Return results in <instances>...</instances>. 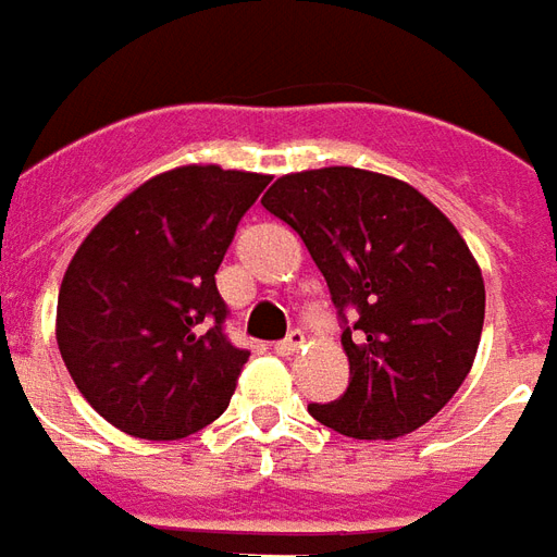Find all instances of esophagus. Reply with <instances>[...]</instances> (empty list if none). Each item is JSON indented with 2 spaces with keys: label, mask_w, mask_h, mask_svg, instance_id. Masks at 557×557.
<instances>
[{
  "label": "esophagus",
  "mask_w": 557,
  "mask_h": 557,
  "mask_svg": "<svg viewBox=\"0 0 557 557\" xmlns=\"http://www.w3.org/2000/svg\"><path fill=\"white\" fill-rule=\"evenodd\" d=\"M302 344H306V332L294 329V332H290L287 338L275 344V352H278V356H294V352L302 350Z\"/></svg>",
  "instance_id": "obj_1"
}]
</instances>
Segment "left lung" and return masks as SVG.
<instances>
[{"label":"left lung","instance_id":"1","mask_svg":"<svg viewBox=\"0 0 557 557\" xmlns=\"http://www.w3.org/2000/svg\"><path fill=\"white\" fill-rule=\"evenodd\" d=\"M261 205L302 237L344 320L350 385L308 412L352 440L428 424L472 371L484 329V275L460 231L416 186L352 165L284 174Z\"/></svg>","mask_w":557,"mask_h":557}]
</instances>
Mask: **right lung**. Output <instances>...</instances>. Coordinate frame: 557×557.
Returning a JSON list of instances; mask_svg holds the SVG:
<instances>
[{
    "mask_svg": "<svg viewBox=\"0 0 557 557\" xmlns=\"http://www.w3.org/2000/svg\"><path fill=\"white\" fill-rule=\"evenodd\" d=\"M270 174L181 165L121 198L59 290L55 341L109 424L172 442L216 421L249 350L225 338L216 270Z\"/></svg>",
    "mask_w": 557,
    "mask_h": 557,
    "instance_id": "add662e5",
    "label": "right lung"
}]
</instances>
